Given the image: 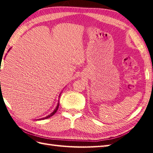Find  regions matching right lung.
Segmentation results:
<instances>
[{
	"mask_svg": "<svg viewBox=\"0 0 153 153\" xmlns=\"http://www.w3.org/2000/svg\"><path fill=\"white\" fill-rule=\"evenodd\" d=\"M0 85H1V82H0ZM58 107H59V102H58V105H57V106L56 107V108H55L54 109V111L53 112H52L51 114H50L49 115H48V116H46V117H45V118H41V119H39V120H45V119H47V118H50V117H51L52 116H53L54 114L55 113H56V111H57V110H58Z\"/></svg>",
	"mask_w": 153,
	"mask_h": 153,
	"instance_id": "obj_1",
	"label": "right lung"
}]
</instances>
